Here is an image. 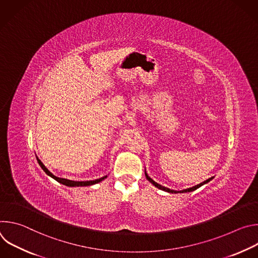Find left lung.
Masks as SVG:
<instances>
[{
	"instance_id": "1",
	"label": "left lung",
	"mask_w": 258,
	"mask_h": 258,
	"mask_svg": "<svg viewBox=\"0 0 258 258\" xmlns=\"http://www.w3.org/2000/svg\"><path fill=\"white\" fill-rule=\"evenodd\" d=\"M145 175H146V178L148 179L151 183H153V185L156 187V188H158V189H160V190H162V191H165V192H168V193H174V194H176V193H187V192H192V191H195V190H197L198 188H200L201 186H203V185H205V183H207L208 181H210L212 178H213V176L212 177H210V178H208V179H206V180H204L203 182H200L199 185H196V186H194V187H192V188H188V189H185V190H181V191H175V190H170V189H168V188H166V187H163V186H161V185H159V183H157L156 181H154L149 175H148V173H147L146 171H145Z\"/></svg>"
}]
</instances>
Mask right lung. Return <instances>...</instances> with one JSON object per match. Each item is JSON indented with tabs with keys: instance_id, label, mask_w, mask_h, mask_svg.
I'll list each match as a JSON object with an SVG mask.
<instances>
[{
	"instance_id": "add662e5",
	"label": "right lung",
	"mask_w": 258,
	"mask_h": 258,
	"mask_svg": "<svg viewBox=\"0 0 258 258\" xmlns=\"http://www.w3.org/2000/svg\"><path fill=\"white\" fill-rule=\"evenodd\" d=\"M36 160H38L40 166L42 167V169L51 177H53L55 180H57L58 182L62 183V185H65L67 187H87V186H92V185H95V183H98L100 181H102L103 179H105L107 177V175L103 176V177H100V178H97V179H94V180H86V181H77V180H70V179H67V178H61V177H58L56 175H54L44 164L43 162L36 157Z\"/></svg>"
}]
</instances>
